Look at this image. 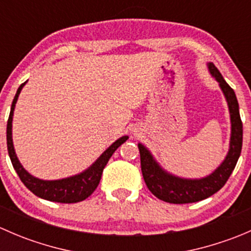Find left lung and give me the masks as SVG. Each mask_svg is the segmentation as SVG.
<instances>
[{
  "label": "left lung",
  "instance_id": "left-lung-1",
  "mask_svg": "<svg viewBox=\"0 0 251 251\" xmlns=\"http://www.w3.org/2000/svg\"><path fill=\"white\" fill-rule=\"evenodd\" d=\"M210 74L219 82L231 115V141L229 151L221 165L209 176L199 179L181 178L166 173L159 165L151 154V151L138 143L141 155V169L144 182L149 191L160 201L171 204H188L201 201L219 192L234 170L235 164L239 159L243 144V124L239 115V105L237 97L231 86L225 81L221 73L212 63H207Z\"/></svg>",
  "mask_w": 251,
  "mask_h": 251
}]
</instances>
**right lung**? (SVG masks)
I'll return each mask as SVG.
<instances>
[{"instance_id": "right-lung-1", "label": "right lung", "mask_w": 251, "mask_h": 251, "mask_svg": "<svg viewBox=\"0 0 251 251\" xmlns=\"http://www.w3.org/2000/svg\"><path fill=\"white\" fill-rule=\"evenodd\" d=\"M24 83L19 86L14 100L12 102L11 113H9L8 121H7V149H8L9 158H11L12 165L14 170L22 179L23 183L25 184L29 191H31L35 196L40 197L42 199H46L50 201H57V203H77V201H85L86 198L91 196L100 184V177H102L103 169L105 168L107 163L109 161L110 156L113 155L114 151L124 143L127 141V136H123L118 141L114 142L113 144L83 173L75 175V176L67 177L62 179H54V181H45V179L36 178L31 176L19 163L17 158L16 151L13 147V140H12V120H13L14 108L19 97V93L22 88L24 87Z\"/></svg>"}]
</instances>
